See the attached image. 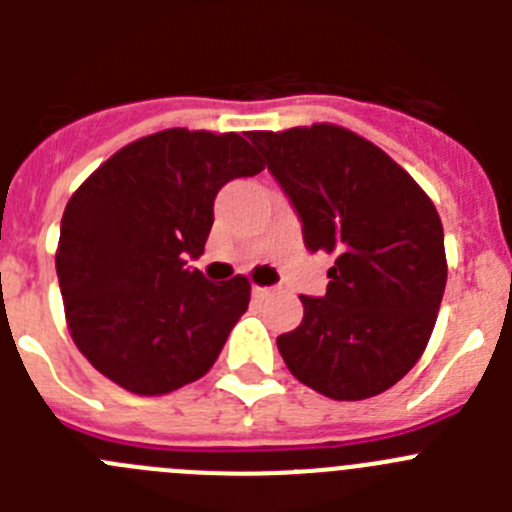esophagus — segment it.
Segmentation results:
<instances>
[{"instance_id": "obj_1", "label": "esophagus", "mask_w": 512, "mask_h": 512, "mask_svg": "<svg viewBox=\"0 0 512 512\" xmlns=\"http://www.w3.org/2000/svg\"><path fill=\"white\" fill-rule=\"evenodd\" d=\"M274 292H277L274 287H253V297H256V300H266V297H271Z\"/></svg>"}]
</instances>
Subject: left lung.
<instances>
[{
	"instance_id": "1",
	"label": "left lung",
	"mask_w": 512,
	"mask_h": 512,
	"mask_svg": "<svg viewBox=\"0 0 512 512\" xmlns=\"http://www.w3.org/2000/svg\"><path fill=\"white\" fill-rule=\"evenodd\" d=\"M248 138L300 215L307 251L336 259L325 295H302V323L277 338L284 364L333 400L390 390L423 356L446 289L436 207L382 148L338 125Z\"/></svg>"
}]
</instances>
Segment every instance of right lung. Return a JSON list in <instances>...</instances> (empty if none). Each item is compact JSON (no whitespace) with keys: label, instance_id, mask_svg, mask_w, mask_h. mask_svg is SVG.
Here are the masks:
<instances>
[{"label":"right lung","instance_id":"obj_1","mask_svg":"<svg viewBox=\"0 0 512 512\" xmlns=\"http://www.w3.org/2000/svg\"><path fill=\"white\" fill-rule=\"evenodd\" d=\"M264 161L243 135L171 128L107 158L63 210L56 271L89 364L135 395L200 379L251 300L246 277L207 282L200 259L217 192Z\"/></svg>","mask_w":512,"mask_h":512}]
</instances>
